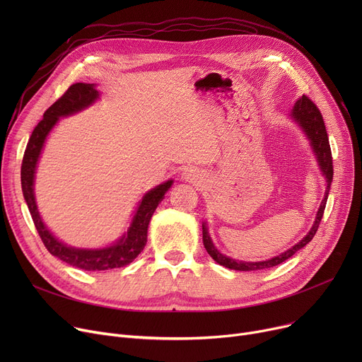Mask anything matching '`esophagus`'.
Listing matches in <instances>:
<instances>
[{
    "mask_svg": "<svg viewBox=\"0 0 362 362\" xmlns=\"http://www.w3.org/2000/svg\"><path fill=\"white\" fill-rule=\"evenodd\" d=\"M182 177H183V180H186V182L197 183V185L204 180V175L201 173L199 170H197V168H189V170H186L185 173L182 175Z\"/></svg>",
    "mask_w": 362,
    "mask_h": 362,
    "instance_id": "34e87169",
    "label": "esophagus"
}]
</instances>
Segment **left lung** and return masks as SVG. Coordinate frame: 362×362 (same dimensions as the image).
Returning <instances> with one entry per match:
<instances>
[{"label": "left lung", "instance_id": "obj_1", "mask_svg": "<svg viewBox=\"0 0 362 362\" xmlns=\"http://www.w3.org/2000/svg\"><path fill=\"white\" fill-rule=\"evenodd\" d=\"M292 119L302 127V130L305 132V135L308 136L311 146L314 149V154L317 157L318 165L322 171V176L326 177L327 182V187H326V195L325 199L321 201V205L318 208V213L315 216V221L311 227V230L308 232V235L305 238H302L295 246H292L291 250H288L286 252H283L272 259H265V261H258V262H246V261H238L233 258H229L223 255L221 252L217 251V248L214 246L210 235H208V229L206 226L202 224V242L206 252L211 255V258L218 262L223 267H227L230 270H238V272H257V270H265V269H272L276 267V265L281 264L283 261L289 259L295 252H298L299 250H302L308 242H311V239L314 238V235L318 230L320 221L322 218V214H325V208H326V202H327V197H329V191H330V185L333 180V160H332V149H330V144H329V136L326 132V126H325V120H322V116L320 110L317 108V105L307 97V95H302V97L295 103L292 112H291Z\"/></svg>", "mask_w": 362, "mask_h": 362}]
</instances>
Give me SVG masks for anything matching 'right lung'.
<instances>
[{"label": "right lung", "mask_w": 362, "mask_h": 362, "mask_svg": "<svg viewBox=\"0 0 362 362\" xmlns=\"http://www.w3.org/2000/svg\"><path fill=\"white\" fill-rule=\"evenodd\" d=\"M100 98L98 90L95 89L92 83H74L71 85L62 97L57 100L45 112L44 119L37 123L33 129L29 142L25 149V156L22 161V191L28 208L30 211L32 220L40 238L42 239L48 252L62 261L78 267L86 272H103L111 269H120L130 264L145 248L146 235H148V224L154 214L156 208L163 201L165 192L173 185V180H167L163 185L151 189L148 194L144 195L139 202L135 216L132 218L130 227L127 232L111 246L103 250H78L71 246L64 245L57 239L44 224L40 211H37L35 194H33V180L36 164L40 160L41 151L44 148V142L48 136L51 129L59 122L60 117L70 116V114L78 112L92 103Z\"/></svg>", "instance_id": "1"}]
</instances>
